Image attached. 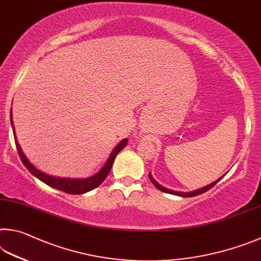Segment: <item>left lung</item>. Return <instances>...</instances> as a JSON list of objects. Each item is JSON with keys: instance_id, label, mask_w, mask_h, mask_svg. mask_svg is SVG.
<instances>
[{"instance_id": "1", "label": "left lung", "mask_w": 261, "mask_h": 261, "mask_svg": "<svg viewBox=\"0 0 261 261\" xmlns=\"http://www.w3.org/2000/svg\"><path fill=\"white\" fill-rule=\"evenodd\" d=\"M149 177H150V180H151V182H152V184L154 185V187H156V188H157L158 190L164 191V193H167V194H172V195H176V196H182V197H194V196H198V195H200V194H204L205 191H207V190L211 189L212 187L216 186V185L218 184V182L221 180V177H220V179H218L217 181L212 182V184H210L208 186H206V187H203V188L197 189V190L190 191V193H180V191H174V190L167 189V188H165V187H163L162 185H159L158 182L153 179L152 175L150 174V173H149Z\"/></svg>"}]
</instances>
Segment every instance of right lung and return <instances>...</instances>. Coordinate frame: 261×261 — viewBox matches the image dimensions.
<instances>
[{
  "label": "right lung",
  "instance_id": "obj_1",
  "mask_svg": "<svg viewBox=\"0 0 261 261\" xmlns=\"http://www.w3.org/2000/svg\"><path fill=\"white\" fill-rule=\"evenodd\" d=\"M10 121H11V126L13 129V135H15V142H16V147L18 150V154L21 159L22 164H24L25 167L29 170L32 174L34 176L38 177L39 180L44 182L45 185H48L50 187H53L55 189H58L61 191H64L66 194H71V195H81L85 194L87 191H90L95 189L96 187H98L102 182L105 180V177L108 176V174L111 171V167L113 165L114 159H116L117 154L121 151V150L126 147L127 144V139H123L120 141L116 148L113 149V151L110 154V157L108 159V162L105 163V165L100 168V171L96 174L91 175L87 179H67V177H57V176H51L45 174V173L39 171L33 164H31L29 159L25 156V153L22 152V150L20 148L19 143H18L17 138H16V133H15V127H13V122H12V111H10Z\"/></svg>",
  "mask_w": 261,
  "mask_h": 261
}]
</instances>
